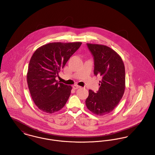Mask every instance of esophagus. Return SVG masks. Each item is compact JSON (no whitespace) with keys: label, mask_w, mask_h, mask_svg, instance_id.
Instances as JSON below:
<instances>
[{"label":"esophagus","mask_w":155,"mask_h":155,"mask_svg":"<svg viewBox=\"0 0 155 155\" xmlns=\"http://www.w3.org/2000/svg\"><path fill=\"white\" fill-rule=\"evenodd\" d=\"M73 89L76 90V89H78V88H80L81 87L79 86V85H74L73 86Z\"/></svg>","instance_id":"obj_1"}]
</instances>
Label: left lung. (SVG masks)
Returning <instances> with one entry per match:
<instances>
[{"label":"left lung","instance_id":"left-lung-1","mask_svg":"<svg viewBox=\"0 0 155 155\" xmlns=\"http://www.w3.org/2000/svg\"><path fill=\"white\" fill-rule=\"evenodd\" d=\"M94 57V74L102 77L96 93L89 90L85 103L93 114L102 116L112 112L121 99L125 90V68L120 56L102 45L87 43Z\"/></svg>","mask_w":155,"mask_h":155}]
</instances>
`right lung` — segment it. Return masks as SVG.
<instances>
[{
    "label": "right lung",
    "mask_w": 155,
    "mask_h": 155,
    "mask_svg": "<svg viewBox=\"0 0 155 155\" xmlns=\"http://www.w3.org/2000/svg\"><path fill=\"white\" fill-rule=\"evenodd\" d=\"M81 45V42L51 43L38 48L32 54L27 82L34 102L43 112H57L67 102L72 87L55 78Z\"/></svg>",
    "instance_id": "add662e5"
}]
</instances>
